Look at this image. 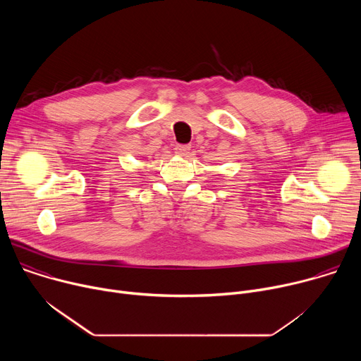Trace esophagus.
<instances>
[{
  "label": "esophagus",
  "mask_w": 361,
  "mask_h": 361,
  "mask_svg": "<svg viewBox=\"0 0 361 361\" xmlns=\"http://www.w3.org/2000/svg\"><path fill=\"white\" fill-rule=\"evenodd\" d=\"M190 145L188 144H177L176 145V154H177V156H180V157H185L187 156V154L190 152Z\"/></svg>",
  "instance_id": "obj_1"
}]
</instances>
